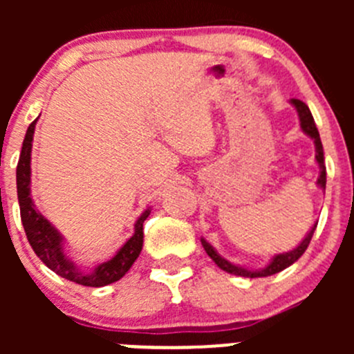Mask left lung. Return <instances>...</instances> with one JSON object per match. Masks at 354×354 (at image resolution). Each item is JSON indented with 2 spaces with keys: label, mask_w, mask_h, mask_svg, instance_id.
I'll return each instance as SVG.
<instances>
[{
  "label": "left lung",
  "mask_w": 354,
  "mask_h": 354,
  "mask_svg": "<svg viewBox=\"0 0 354 354\" xmlns=\"http://www.w3.org/2000/svg\"><path fill=\"white\" fill-rule=\"evenodd\" d=\"M289 102L295 106L296 113H298L299 127H301L303 133L308 135V137L313 140V144H315V159H317V162H319V167H320V174H319V180H317V185H319V188H322V190L326 192V162H324V147H322V142H320V135H319V130H317L315 121H313L312 113H310L308 106H306L305 102L299 101V99H291ZM315 227H317V223L313 224L312 230L306 233V236L303 238V241L296 246V248L289 250V252L277 253V255H274L272 260H270V262L267 263L263 269H246V267L236 266V263H231L230 260H226L224 257H221L219 253L216 252V248L209 243V241L203 240V238H200V241H202V246H203V250L207 252V255H209L210 259L217 263V267H219V269L226 270V272L233 274V276L267 277V276H272V274L281 272V270H284L289 266H292V263H295L296 260H298L299 257L305 253V250L308 248L310 241H312Z\"/></svg>",
  "instance_id": "left-lung-1"
}]
</instances>
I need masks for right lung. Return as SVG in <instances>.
<instances>
[{
    "label": "right lung",
    "instance_id": "1",
    "mask_svg": "<svg viewBox=\"0 0 354 354\" xmlns=\"http://www.w3.org/2000/svg\"><path fill=\"white\" fill-rule=\"evenodd\" d=\"M37 120L28 124L22 152H20L19 166H17V194H19L20 217H22L28 243H30L35 255L42 260V263H46V267H49L53 272L65 277L71 283L91 288H101L106 284L116 283L130 270V267L140 255L142 246H144V221L151 214V209H145L142 212V216L135 223L133 236L118 250L113 259L99 263L92 270H84L82 267H78L66 255L63 234L35 209L30 197V154Z\"/></svg>",
    "mask_w": 354,
    "mask_h": 354
}]
</instances>
